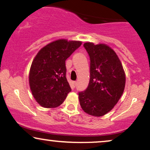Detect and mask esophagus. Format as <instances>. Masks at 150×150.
Masks as SVG:
<instances>
[{"label":"esophagus","mask_w":150,"mask_h":150,"mask_svg":"<svg viewBox=\"0 0 150 150\" xmlns=\"http://www.w3.org/2000/svg\"><path fill=\"white\" fill-rule=\"evenodd\" d=\"M73 83H74V85H75V86H76V85H77V82H76V81H75V82H74Z\"/></svg>","instance_id":"34e87169"}]
</instances>
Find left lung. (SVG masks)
Returning a JSON list of instances; mask_svg holds the SVG:
<instances>
[{
    "instance_id": "left-lung-1",
    "label": "left lung",
    "mask_w": 150,
    "mask_h": 150,
    "mask_svg": "<svg viewBox=\"0 0 150 150\" xmlns=\"http://www.w3.org/2000/svg\"><path fill=\"white\" fill-rule=\"evenodd\" d=\"M90 58V80L86 90L79 92L82 110L99 117L109 112L124 91L125 75L120 59L108 45L84 44Z\"/></svg>"
}]
</instances>
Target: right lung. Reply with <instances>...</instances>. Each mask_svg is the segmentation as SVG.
I'll return each mask as SVG.
<instances>
[{
	"instance_id": "add662e5",
	"label": "right lung",
	"mask_w": 150,
	"mask_h": 150,
	"mask_svg": "<svg viewBox=\"0 0 150 150\" xmlns=\"http://www.w3.org/2000/svg\"><path fill=\"white\" fill-rule=\"evenodd\" d=\"M81 44L80 41L58 39L43 47L34 58L29 82L32 95L42 107L60 106L71 91L65 61Z\"/></svg>"
}]
</instances>
